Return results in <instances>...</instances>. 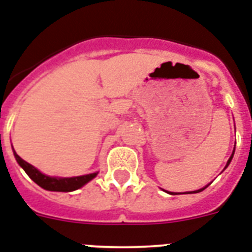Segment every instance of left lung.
<instances>
[{"instance_id": "left-lung-1", "label": "left lung", "mask_w": 252, "mask_h": 252, "mask_svg": "<svg viewBox=\"0 0 252 252\" xmlns=\"http://www.w3.org/2000/svg\"><path fill=\"white\" fill-rule=\"evenodd\" d=\"M234 150H235V148H234ZM233 156H234V152H233V154H231L230 158H229V161H227V163H226V167H227V166H229V163H230V162H231V159H233ZM208 186H209V184H208ZM208 186H205V187L201 188V189H197V191H193V192H183V193H197V192H201V191H203V189H205V188H207ZM168 193H170V192H168Z\"/></svg>"}]
</instances>
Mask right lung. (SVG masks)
Wrapping results in <instances>:
<instances>
[{
    "label": "right lung",
    "instance_id": "add662e5",
    "mask_svg": "<svg viewBox=\"0 0 252 252\" xmlns=\"http://www.w3.org/2000/svg\"><path fill=\"white\" fill-rule=\"evenodd\" d=\"M14 152V149H13ZM14 157L17 159L26 174L31 178V179L40 186L41 188H44L47 191H56V192H72L76 191L78 188L84 187L85 184L89 183L91 179H94L98 172H93V174H87V175L82 176H73V178H57V176H48L41 174L36 167H33L32 165H30L29 162L23 161L15 152H14Z\"/></svg>",
    "mask_w": 252,
    "mask_h": 252
}]
</instances>
